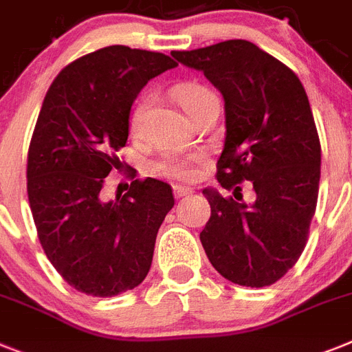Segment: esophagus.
Masks as SVG:
<instances>
[{"mask_svg": "<svg viewBox=\"0 0 352 352\" xmlns=\"http://www.w3.org/2000/svg\"><path fill=\"white\" fill-rule=\"evenodd\" d=\"M173 190H174V196L176 197H185V196H190L192 192V188H188V187H183V185H174L173 187Z\"/></svg>", "mask_w": 352, "mask_h": 352, "instance_id": "obj_1", "label": "esophagus"}]
</instances>
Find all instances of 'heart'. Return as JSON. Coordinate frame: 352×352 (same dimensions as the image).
<instances>
[{
  "mask_svg": "<svg viewBox=\"0 0 352 352\" xmlns=\"http://www.w3.org/2000/svg\"><path fill=\"white\" fill-rule=\"evenodd\" d=\"M212 92H208L203 87L197 85H182L176 89V98H178L179 104L183 107V110L187 113H190V110L199 103L201 99L210 96ZM147 107H149V99H142L137 107H135L133 113H131V130L140 131L146 121ZM153 170L160 176H167V178L174 179H190L194 176V158L192 156H182L176 155V153H167L153 165Z\"/></svg>",
  "mask_w": 352,
  "mask_h": 352,
  "instance_id": "obj_1",
  "label": "heart"
}]
</instances>
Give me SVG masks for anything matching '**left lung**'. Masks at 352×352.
<instances>
[{
    "mask_svg": "<svg viewBox=\"0 0 352 352\" xmlns=\"http://www.w3.org/2000/svg\"><path fill=\"white\" fill-rule=\"evenodd\" d=\"M170 55L222 94L226 139L217 179L253 183V203L203 188L212 215L201 231L213 269L242 287L272 285L301 256L320 179V142L299 78L249 41H224ZM240 187L235 188V192Z\"/></svg>",
    "mask_w": 352,
    "mask_h": 352,
    "instance_id": "obj_1",
    "label": "left lung"
}]
</instances>
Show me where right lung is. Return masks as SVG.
<instances>
[{
  "label": "right lung",
  "mask_w": 352,
  "mask_h": 352,
  "mask_svg": "<svg viewBox=\"0 0 352 352\" xmlns=\"http://www.w3.org/2000/svg\"><path fill=\"white\" fill-rule=\"evenodd\" d=\"M170 56L108 46L74 60L51 83L28 151V201L38 240L78 292L112 297L151 269L156 233L174 206L160 179L131 182L103 197L116 153L130 133L131 104L149 80L176 67Z\"/></svg>",
  "instance_id": "obj_1"
}]
</instances>
